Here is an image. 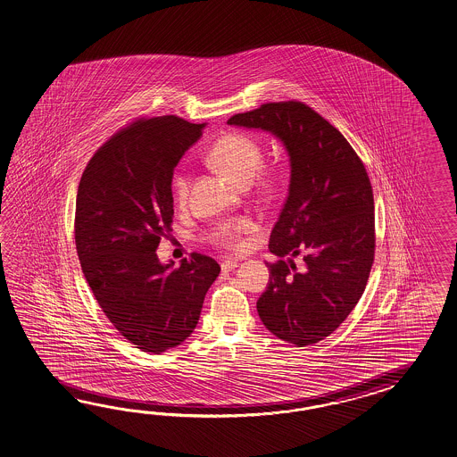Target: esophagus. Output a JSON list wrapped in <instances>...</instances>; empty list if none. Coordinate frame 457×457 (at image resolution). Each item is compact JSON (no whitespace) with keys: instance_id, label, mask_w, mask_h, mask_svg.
Here are the masks:
<instances>
[{"instance_id":"1","label":"esophagus","mask_w":457,"mask_h":457,"mask_svg":"<svg viewBox=\"0 0 457 457\" xmlns=\"http://www.w3.org/2000/svg\"><path fill=\"white\" fill-rule=\"evenodd\" d=\"M237 264H239L237 259H234V257H224L223 262H221V269H223L224 272H229V270L237 268Z\"/></svg>"}]
</instances>
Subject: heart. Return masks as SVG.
Here are the masks:
<instances>
[{
	"label": "heart",
	"instance_id": "b5f03b06",
	"mask_svg": "<svg viewBox=\"0 0 457 457\" xmlns=\"http://www.w3.org/2000/svg\"><path fill=\"white\" fill-rule=\"evenodd\" d=\"M208 162L218 168L234 181L245 185L256 177L259 168L264 163V150L261 142L251 135L241 132L226 134L212 144L208 152ZM278 171L276 168H266L257 179V187L264 193H272L278 187ZM189 173L185 168H179L171 179L173 198L179 204H185L189 195ZM254 223L247 216H239L218 223L210 233V239L214 245L224 249H239L245 243V234L251 233Z\"/></svg>",
	"mask_w": 457,
	"mask_h": 457
}]
</instances>
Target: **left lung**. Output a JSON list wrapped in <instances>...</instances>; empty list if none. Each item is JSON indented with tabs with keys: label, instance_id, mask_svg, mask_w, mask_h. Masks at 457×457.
Returning a JSON list of instances; mask_svg holds the SVG:
<instances>
[{
	"label": "left lung",
	"instance_id": "8db88e82",
	"mask_svg": "<svg viewBox=\"0 0 457 457\" xmlns=\"http://www.w3.org/2000/svg\"><path fill=\"white\" fill-rule=\"evenodd\" d=\"M229 125L280 138L290 156L287 200L274 224L268 289L257 313L295 346L335 332L367 287L375 257V203L367 170L334 125L299 101L269 102ZM304 254L301 269L281 257Z\"/></svg>",
	"mask_w": 457,
	"mask_h": 457
}]
</instances>
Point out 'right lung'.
Returning a JSON list of instances; mask_svg holds the SVG:
<instances>
[{
    "mask_svg": "<svg viewBox=\"0 0 457 457\" xmlns=\"http://www.w3.org/2000/svg\"><path fill=\"white\" fill-rule=\"evenodd\" d=\"M203 127L177 115L142 117L112 135L79 183L80 268L105 317L142 352L162 353L187 340L221 270L200 253L177 269L156 256L171 233L173 170Z\"/></svg>",
    "mask_w": 457,
    "mask_h": 457,
    "instance_id": "add662e5",
    "label": "right lung"
}]
</instances>
